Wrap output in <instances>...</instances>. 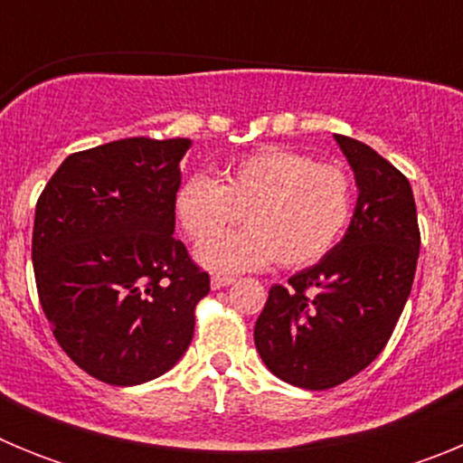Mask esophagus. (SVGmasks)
Returning <instances> with one entry per match:
<instances>
[{
	"mask_svg": "<svg viewBox=\"0 0 463 463\" xmlns=\"http://www.w3.org/2000/svg\"><path fill=\"white\" fill-rule=\"evenodd\" d=\"M234 282V278H229V276H213L211 278V288L213 289H222V288H229Z\"/></svg>",
	"mask_w": 463,
	"mask_h": 463,
	"instance_id": "1",
	"label": "esophagus"
}]
</instances>
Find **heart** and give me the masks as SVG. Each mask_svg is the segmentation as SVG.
Masks as SVG:
<instances>
[{
    "label": "heart",
    "mask_w": 463,
    "mask_h": 463,
    "mask_svg": "<svg viewBox=\"0 0 463 463\" xmlns=\"http://www.w3.org/2000/svg\"><path fill=\"white\" fill-rule=\"evenodd\" d=\"M175 220L194 243L217 235L241 212L249 227L196 250L218 273L255 271L273 260L285 269L320 261L353 218V181L336 165L267 148L234 159L220 174L192 175L174 199Z\"/></svg>",
    "instance_id": "b5f03b06"
}]
</instances>
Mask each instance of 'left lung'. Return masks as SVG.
<instances>
[{"mask_svg":"<svg viewBox=\"0 0 463 463\" xmlns=\"http://www.w3.org/2000/svg\"><path fill=\"white\" fill-rule=\"evenodd\" d=\"M357 183L345 234L315 267L273 285L255 322L267 369L304 390H329L366 369L411 297L420 229L408 178L371 146L334 134Z\"/></svg>","mask_w":463,"mask_h":463,"instance_id":"left-lung-1","label":"left lung"}]
</instances>
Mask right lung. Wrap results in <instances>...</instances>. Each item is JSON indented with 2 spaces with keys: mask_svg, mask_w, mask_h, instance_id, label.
I'll use <instances>...</instances> for the list:
<instances>
[{
  "mask_svg": "<svg viewBox=\"0 0 463 463\" xmlns=\"http://www.w3.org/2000/svg\"><path fill=\"white\" fill-rule=\"evenodd\" d=\"M190 138H122L73 153L41 192L32 264L64 353L101 383L165 375L194 336L208 273L174 239Z\"/></svg>",
  "mask_w": 463,
  "mask_h": 463,
  "instance_id": "right-lung-1",
  "label": "right lung"
}]
</instances>
